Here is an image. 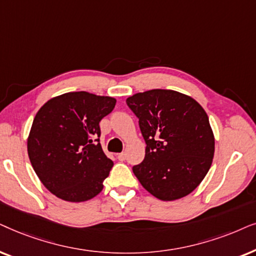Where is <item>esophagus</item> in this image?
Here are the masks:
<instances>
[{"label": "esophagus", "instance_id": "esophagus-1", "mask_svg": "<svg viewBox=\"0 0 256 256\" xmlns=\"http://www.w3.org/2000/svg\"><path fill=\"white\" fill-rule=\"evenodd\" d=\"M117 158H118V160H120V162H124V160L126 159V153H124V152L118 153Z\"/></svg>", "mask_w": 256, "mask_h": 256}]
</instances>
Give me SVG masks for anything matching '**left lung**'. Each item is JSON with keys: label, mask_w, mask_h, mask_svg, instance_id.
I'll return each mask as SVG.
<instances>
[{"label": "left lung", "mask_w": 256, "mask_h": 256, "mask_svg": "<svg viewBox=\"0 0 256 256\" xmlns=\"http://www.w3.org/2000/svg\"><path fill=\"white\" fill-rule=\"evenodd\" d=\"M126 104L139 119L145 158L132 168L142 187L164 202L184 198L212 165L214 136L198 102L173 90L136 94Z\"/></svg>", "instance_id": "1"}]
</instances>
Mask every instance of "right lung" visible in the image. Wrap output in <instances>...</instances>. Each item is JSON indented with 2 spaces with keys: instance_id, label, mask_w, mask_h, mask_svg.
Segmentation results:
<instances>
[{
  "instance_id": "right-lung-1",
  "label": "right lung",
  "mask_w": 256,
  "mask_h": 256,
  "mask_svg": "<svg viewBox=\"0 0 256 256\" xmlns=\"http://www.w3.org/2000/svg\"><path fill=\"white\" fill-rule=\"evenodd\" d=\"M114 105L112 97L78 91L48 100L37 112L28 138L29 159L57 198L80 202L103 190L114 162L100 146V122Z\"/></svg>"
}]
</instances>
